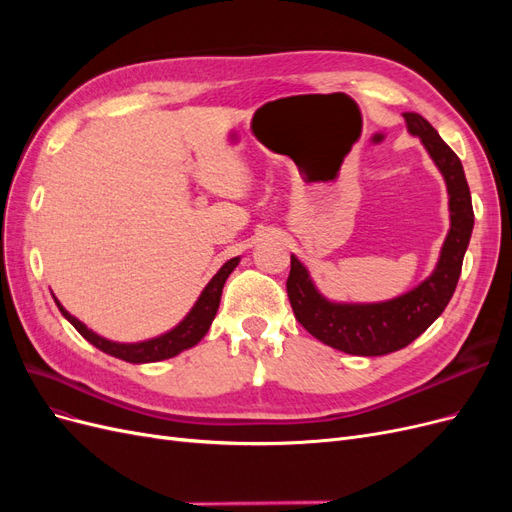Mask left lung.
<instances>
[{
	"mask_svg": "<svg viewBox=\"0 0 512 512\" xmlns=\"http://www.w3.org/2000/svg\"><path fill=\"white\" fill-rule=\"evenodd\" d=\"M404 119L408 132L421 138L431 162L444 177L448 192L451 228L442 243L436 269L421 284L395 299L342 303L324 297L303 262L294 254L290 256L286 288L294 316L322 344L346 354L382 356L406 348L423 335L451 301L472 237V196L461 160L425 117L404 113Z\"/></svg>",
	"mask_w": 512,
	"mask_h": 512,
	"instance_id": "obj_1",
	"label": "left lung"
}]
</instances>
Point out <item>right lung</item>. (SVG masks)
Here are the masks:
<instances>
[{"mask_svg":"<svg viewBox=\"0 0 512 512\" xmlns=\"http://www.w3.org/2000/svg\"><path fill=\"white\" fill-rule=\"evenodd\" d=\"M239 260H241V256H235V258L224 262L222 269L211 277V282L203 288L200 297L196 299L190 312L185 314V318L177 324V327H173L158 337L145 339V342L123 344V342H113V339H106L91 329H87L79 318L72 316L68 309L57 301V297H53V299L59 307V312L64 314V318L87 339L89 344H94L98 350L111 354V356H115V359H121L126 363H134V365L156 363V361H164V359H173V356H177L179 352L194 348L200 339L207 335L215 314H218L222 288L228 280V275L237 269Z\"/></svg>","mask_w":512,"mask_h":512,"instance_id":"1","label":"right lung"}]
</instances>
